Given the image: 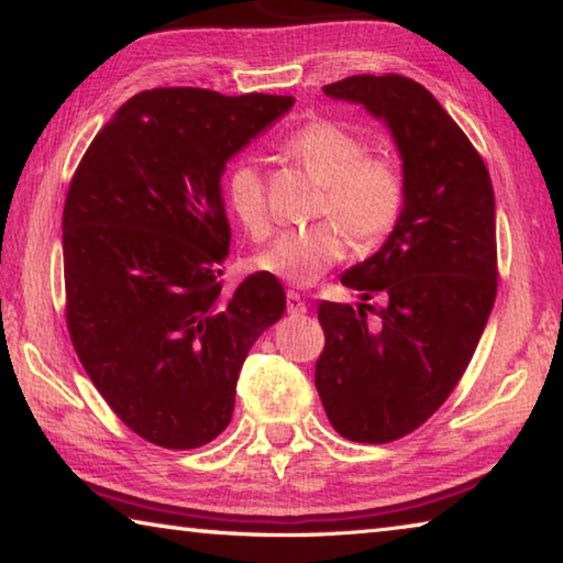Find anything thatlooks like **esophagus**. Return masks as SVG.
<instances>
[{
  "label": "esophagus",
  "mask_w": 563,
  "mask_h": 563,
  "mask_svg": "<svg viewBox=\"0 0 563 563\" xmlns=\"http://www.w3.org/2000/svg\"><path fill=\"white\" fill-rule=\"evenodd\" d=\"M305 312H308V305H305V300L298 292L290 290L288 292V316H305Z\"/></svg>",
  "instance_id": "34e87169"
}]
</instances>
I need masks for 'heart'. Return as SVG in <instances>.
Wrapping results in <instances>:
<instances>
[{
    "label": "heart",
    "instance_id": "1",
    "mask_svg": "<svg viewBox=\"0 0 563 563\" xmlns=\"http://www.w3.org/2000/svg\"><path fill=\"white\" fill-rule=\"evenodd\" d=\"M285 151L325 186L320 213L335 223H318L275 238L255 255V268L283 283L310 288L347 255V235L357 247L385 241L405 203L399 170L385 158H367L357 133L332 121L305 123L285 141ZM228 206L247 233H268V206L258 166H233L228 174Z\"/></svg>",
    "mask_w": 563,
    "mask_h": 563
}]
</instances>
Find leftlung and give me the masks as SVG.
<instances>
[{"label":"left lung","mask_w":563,"mask_h":563,"mask_svg":"<svg viewBox=\"0 0 563 563\" xmlns=\"http://www.w3.org/2000/svg\"><path fill=\"white\" fill-rule=\"evenodd\" d=\"M385 123L402 158L405 203L375 255L340 275L357 308L320 302L316 387L330 424L383 444L417 430L460 383L497 298V211L482 156L422 84L347 76L322 87ZM379 294L378 322L364 300Z\"/></svg>","instance_id":"1"}]
</instances>
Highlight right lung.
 <instances>
[{"label": "right lung", "instance_id": "obj_1", "mask_svg": "<svg viewBox=\"0 0 563 563\" xmlns=\"http://www.w3.org/2000/svg\"><path fill=\"white\" fill-rule=\"evenodd\" d=\"M292 97L151 89L113 113L66 194V325L119 419L196 450L233 417L247 350L285 312L273 275L223 292L231 245L221 176Z\"/></svg>", "mask_w": 563, "mask_h": 563}]
</instances>
